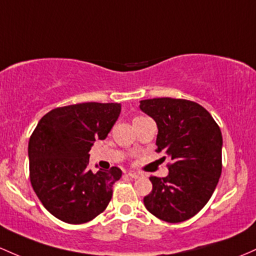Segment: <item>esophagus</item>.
<instances>
[{
  "label": "esophagus",
  "instance_id": "34e87169",
  "mask_svg": "<svg viewBox=\"0 0 256 256\" xmlns=\"http://www.w3.org/2000/svg\"><path fill=\"white\" fill-rule=\"evenodd\" d=\"M128 175L130 176V178H140L142 176V174H140V172H137V171H134V170H131V171H128Z\"/></svg>",
  "mask_w": 256,
  "mask_h": 256
}]
</instances>
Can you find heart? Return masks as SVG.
Instances as JSON below:
<instances>
[{"instance_id": "1", "label": "heart", "mask_w": 256, "mask_h": 256, "mask_svg": "<svg viewBox=\"0 0 256 256\" xmlns=\"http://www.w3.org/2000/svg\"><path fill=\"white\" fill-rule=\"evenodd\" d=\"M138 118H141V116H138Z\"/></svg>"}]
</instances>
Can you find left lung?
Segmentation results:
<instances>
[{"label":"left lung","instance_id":"obj_1","mask_svg":"<svg viewBox=\"0 0 256 256\" xmlns=\"http://www.w3.org/2000/svg\"><path fill=\"white\" fill-rule=\"evenodd\" d=\"M158 126L156 152L170 158L166 178L150 176L148 212L170 224L186 221L209 202L222 170V134L204 106L181 98L141 100ZM162 159H166L162 156Z\"/></svg>","mask_w":256,"mask_h":256}]
</instances>
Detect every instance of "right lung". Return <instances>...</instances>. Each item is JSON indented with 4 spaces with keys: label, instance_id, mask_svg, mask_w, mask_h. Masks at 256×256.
<instances>
[{
    "label": "right lung",
    "instance_id": "1",
    "mask_svg": "<svg viewBox=\"0 0 256 256\" xmlns=\"http://www.w3.org/2000/svg\"><path fill=\"white\" fill-rule=\"evenodd\" d=\"M118 103H78L52 109L29 140L30 182L42 206L66 224L94 220L108 206L122 170L92 172L90 154L119 118Z\"/></svg>",
    "mask_w": 256,
    "mask_h": 256
}]
</instances>
